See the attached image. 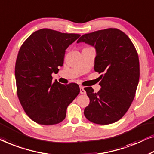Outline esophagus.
Instances as JSON below:
<instances>
[{
	"mask_svg": "<svg viewBox=\"0 0 154 154\" xmlns=\"http://www.w3.org/2000/svg\"><path fill=\"white\" fill-rule=\"evenodd\" d=\"M80 93L81 94H86V91L84 90V87L80 86Z\"/></svg>",
	"mask_w": 154,
	"mask_h": 154,
	"instance_id": "34e87169",
	"label": "esophagus"
}]
</instances>
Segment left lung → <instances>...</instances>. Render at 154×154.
<instances>
[{
  "mask_svg": "<svg viewBox=\"0 0 154 154\" xmlns=\"http://www.w3.org/2000/svg\"><path fill=\"white\" fill-rule=\"evenodd\" d=\"M77 42L95 47L94 70L102 73L97 93L92 87L84 88L90 99L84 116L98 125L116 122L127 113L136 95L140 77L136 48L127 34L117 28L85 34Z\"/></svg>",
  "mask_w": 154,
  "mask_h": 154,
  "instance_id": "1",
  "label": "left lung"
}]
</instances>
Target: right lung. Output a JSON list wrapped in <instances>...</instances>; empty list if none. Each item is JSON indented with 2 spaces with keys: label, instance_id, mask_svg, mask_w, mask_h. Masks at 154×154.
<instances>
[{
  "label": "right lung",
  "instance_id": "right-lung-1",
  "mask_svg": "<svg viewBox=\"0 0 154 154\" xmlns=\"http://www.w3.org/2000/svg\"><path fill=\"white\" fill-rule=\"evenodd\" d=\"M80 36L51 29L34 32L24 41L17 58L15 77L18 100L34 122L43 125L63 121L66 109L79 93L75 83L52 82V72L62 66L66 50Z\"/></svg>",
  "mask_w": 154,
  "mask_h": 154
}]
</instances>
